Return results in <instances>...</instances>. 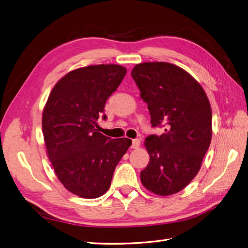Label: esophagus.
<instances>
[{"mask_svg": "<svg viewBox=\"0 0 248 248\" xmlns=\"http://www.w3.org/2000/svg\"><path fill=\"white\" fill-rule=\"evenodd\" d=\"M140 140H132V144H131V148L132 149H138L139 147H140Z\"/></svg>", "mask_w": 248, "mask_h": 248, "instance_id": "esophagus-1", "label": "esophagus"}]
</instances>
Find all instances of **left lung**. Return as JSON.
Instances as JSON below:
<instances>
[{
	"label": "left lung",
	"instance_id": "8db88e82",
	"mask_svg": "<svg viewBox=\"0 0 248 248\" xmlns=\"http://www.w3.org/2000/svg\"><path fill=\"white\" fill-rule=\"evenodd\" d=\"M131 77L148 104L153 127L161 136H149L145 147L150 161L140 171L146 188L158 196L181 191L199 172L212 138V110L204 89L174 64L145 62Z\"/></svg>",
	"mask_w": 248,
	"mask_h": 248
}]
</instances>
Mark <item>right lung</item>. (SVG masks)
<instances>
[{"label": "right lung", "instance_id": "add662e5", "mask_svg": "<svg viewBox=\"0 0 248 248\" xmlns=\"http://www.w3.org/2000/svg\"><path fill=\"white\" fill-rule=\"evenodd\" d=\"M127 70L101 64L72 70L52 88L42 114L47 156L59 181L85 199L103 196L131 140H112L97 130V120ZM103 119H107L104 115Z\"/></svg>", "mask_w": 248, "mask_h": 248}]
</instances>
